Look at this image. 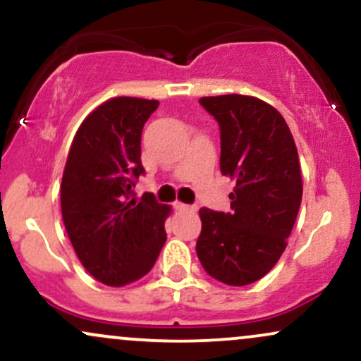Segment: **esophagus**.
<instances>
[{
  "instance_id": "esophagus-1",
  "label": "esophagus",
  "mask_w": 361,
  "mask_h": 361,
  "mask_svg": "<svg viewBox=\"0 0 361 361\" xmlns=\"http://www.w3.org/2000/svg\"><path fill=\"white\" fill-rule=\"evenodd\" d=\"M173 207H176L177 211H194L192 206L184 204V202H176V204H173Z\"/></svg>"
}]
</instances>
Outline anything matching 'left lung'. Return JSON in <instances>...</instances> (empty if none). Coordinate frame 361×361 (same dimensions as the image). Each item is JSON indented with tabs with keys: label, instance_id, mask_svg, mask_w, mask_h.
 Returning a JSON list of instances; mask_svg holds the SVG:
<instances>
[{
	"label": "left lung",
	"instance_id": "left-lung-1",
	"mask_svg": "<svg viewBox=\"0 0 361 361\" xmlns=\"http://www.w3.org/2000/svg\"><path fill=\"white\" fill-rule=\"evenodd\" d=\"M199 103L219 123V165L235 189L230 213L199 209L202 231L196 252L216 281L248 286L274 269L298 218V147L282 114L255 96H204Z\"/></svg>",
	"mask_w": 361,
	"mask_h": 361
}]
</instances>
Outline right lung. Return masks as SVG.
Listing matches in <instances>:
<instances>
[{
    "mask_svg": "<svg viewBox=\"0 0 361 361\" xmlns=\"http://www.w3.org/2000/svg\"><path fill=\"white\" fill-rule=\"evenodd\" d=\"M157 99L118 96L84 118L61 184L62 219L84 269L104 286L123 287L154 267L171 206L152 194L130 199L142 167V130Z\"/></svg>",
    "mask_w": 361,
    "mask_h": 361,
    "instance_id": "obj_1",
    "label": "right lung"
}]
</instances>
